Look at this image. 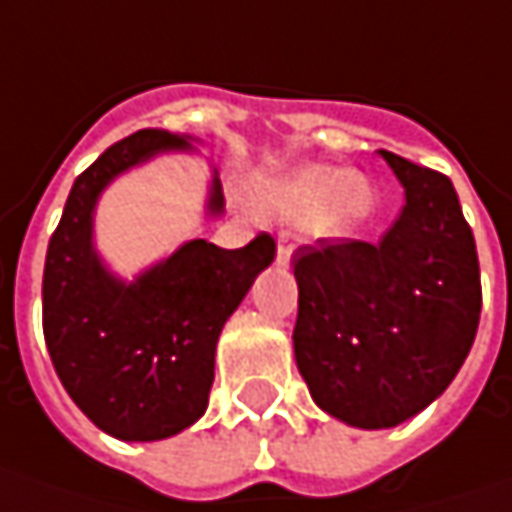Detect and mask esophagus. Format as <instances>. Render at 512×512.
<instances>
[{
	"instance_id": "obj_1",
	"label": "esophagus",
	"mask_w": 512,
	"mask_h": 512,
	"mask_svg": "<svg viewBox=\"0 0 512 512\" xmlns=\"http://www.w3.org/2000/svg\"><path fill=\"white\" fill-rule=\"evenodd\" d=\"M290 250H293V247L287 245L285 239H279V262H287V259H290Z\"/></svg>"
}]
</instances>
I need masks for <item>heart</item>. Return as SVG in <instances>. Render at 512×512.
I'll use <instances>...</instances> for the list:
<instances>
[{
    "instance_id": "b5f03b06",
    "label": "heart",
    "mask_w": 512,
    "mask_h": 512,
    "mask_svg": "<svg viewBox=\"0 0 512 512\" xmlns=\"http://www.w3.org/2000/svg\"><path fill=\"white\" fill-rule=\"evenodd\" d=\"M364 182L353 173L330 168H305L290 173L265 196V210L276 219H299L313 213L319 230H339L359 210Z\"/></svg>"
}]
</instances>
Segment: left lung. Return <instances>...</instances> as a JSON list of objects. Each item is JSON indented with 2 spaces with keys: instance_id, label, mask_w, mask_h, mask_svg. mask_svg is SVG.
Masks as SVG:
<instances>
[{
  "instance_id": "obj_1",
  "label": "left lung",
  "mask_w": 512,
  "mask_h": 512,
  "mask_svg": "<svg viewBox=\"0 0 512 512\" xmlns=\"http://www.w3.org/2000/svg\"><path fill=\"white\" fill-rule=\"evenodd\" d=\"M404 187L379 242L299 247L293 350L313 402L333 419L382 430L439 399L467 359L482 279L453 182L382 150Z\"/></svg>"
}]
</instances>
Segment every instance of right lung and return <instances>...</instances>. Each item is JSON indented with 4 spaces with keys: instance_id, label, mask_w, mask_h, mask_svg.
<instances>
[{
    "instance_id": "add662e5",
    "label": "right lung",
    "mask_w": 512,
    "mask_h": 512,
    "mask_svg": "<svg viewBox=\"0 0 512 512\" xmlns=\"http://www.w3.org/2000/svg\"><path fill=\"white\" fill-rule=\"evenodd\" d=\"M165 150L193 145L170 130H139L110 145L70 187L45 256L50 362L76 407L122 442H159L202 419L219 333L276 256L267 233L239 250L193 239L136 282L113 276L93 247L99 193ZM222 207L213 176L207 213L219 216Z\"/></svg>"
}]
</instances>
